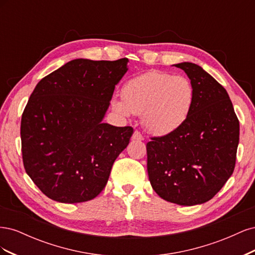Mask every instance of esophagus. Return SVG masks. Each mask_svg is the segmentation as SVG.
I'll return each mask as SVG.
<instances>
[{
	"mask_svg": "<svg viewBox=\"0 0 255 255\" xmlns=\"http://www.w3.org/2000/svg\"><path fill=\"white\" fill-rule=\"evenodd\" d=\"M132 138H133V140H138V141L143 140V136H142L139 132H138V130H135L133 136H132Z\"/></svg>",
	"mask_w": 255,
	"mask_h": 255,
	"instance_id": "obj_1",
	"label": "esophagus"
}]
</instances>
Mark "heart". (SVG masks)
Returning <instances> with one entry per match:
<instances>
[{"mask_svg": "<svg viewBox=\"0 0 255 255\" xmlns=\"http://www.w3.org/2000/svg\"><path fill=\"white\" fill-rule=\"evenodd\" d=\"M123 99L114 97L113 110L123 116L142 115V125L154 135L174 132L186 121L195 101V90L185 76L150 71L123 86Z\"/></svg>", "mask_w": 255, "mask_h": 255, "instance_id": "b5f03b06", "label": "heart"}]
</instances>
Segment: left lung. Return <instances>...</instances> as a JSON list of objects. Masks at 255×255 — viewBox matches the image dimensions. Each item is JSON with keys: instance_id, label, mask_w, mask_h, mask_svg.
Instances as JSON below:
<instances>
[{"instance_id": "obj_1", "label": "left lung", "mask_w": 255, "mask_h": 255, "mask_svg": "<svg viewBox=\"0 0 255 255\" xmlns=\"http://www.w3.org/2000/svg\"><path fill=\"white\" fill-rule=\"evenodd\" d=\"M173 66L187 74L195 101L179 128L146 143V168L161 199L192 206L211 200L232 175L239 122L227 90L203 68L187 61Z\"/></svg>"}]
</instances>
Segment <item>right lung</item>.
I'll return each instance as SVG.
<instances>
[{
  "instance_id": "1",
  "label": "right lung",
  "mask_w": 255,
  "mask_h": 255,
  "mask_svg": "<svg viewBox=\"0 0 255 255\" xmlns=\"http://www.w3.org/2000/svg\"><path fill=\"white\" fill-rule=\"evenodd\" d=\"M128 63L73 59L43 78L30 95L21 119L23 165L54 201L96 198L128 146L133 128L103 122Z\"/></svg>"
}]
</instances>
